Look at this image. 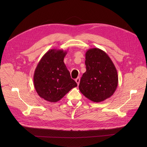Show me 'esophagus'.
Instances as JSON below:
<instances>
[{
  "mask_svg": "<svg viewBox=\"0 0 147 147\" xmlns=\"http://www.w3.org/2000/svg\"><path fill=\"white\" fill-rule=\"evenodd\" d=\"M75 82H77L78 85H79V83H80V78L79 77H78L77 79H75Z\"/></svg>",
  "mask_w": 147,
  "mask_h": 147,
  "instance_id": "34e87169",
  "label": "esophagus"
}]
</instances>
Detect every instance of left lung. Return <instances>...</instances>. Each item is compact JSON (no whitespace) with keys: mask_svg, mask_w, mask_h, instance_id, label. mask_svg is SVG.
<instances>
[{"mask_svg":"<svg viewBox=\"0 0 147 147\" xmlns=\"http://www.w3.org/2000/svg\"><path fill=\"white\" fill-rule=\"evenodd\" d=\"M85 56L86 71L82 75L79 90L91 101L102 102L117 90L118 76L116 67L108 55L99 48L89 49Z\"/></svg>","mask_w":147,"mask_h":147,"instance_id":"1","label":"left lung"}]
</instances>
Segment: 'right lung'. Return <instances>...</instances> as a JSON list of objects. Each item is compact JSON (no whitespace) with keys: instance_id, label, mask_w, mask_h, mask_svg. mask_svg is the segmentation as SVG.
I'll return each instance as SVG.
<instances>
[{"instance_id":"right-lung-1","label":"right lung","mask_w":147,"mask_h":147,"mask_svg":"<svg viewBox=\"0 0 147 147\" xmlns=\"http://www.w3.org/2000/svg\"><path fill=\"white\" fill-rule=\"evenodd\" d=\"M67 51L51 49L38 62L34 74V84L38 96L50 102H56L77 84L71 78L64 63Z\"/></svg>"}]
</instances>
